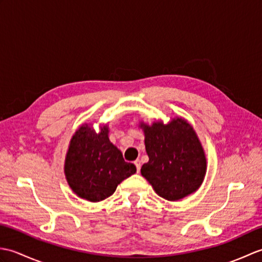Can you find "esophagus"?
<instances>
[{
    "instance_id": "34e87169",
    "label": "esophagus",
    "mask_w": 262,
    "mask_h": 262,
    "mask_svg": "<svg viewBox=\"0 0 262 262\" xmlns=\"http://www.w3.org/2000/svg\"><path fill=\"white\" fill-rule=\"evenodd\" d=\"M134 163H135V165H136V169H137V172H140V170H141V161H140V160H136Z\"/></svg>"
}]
</instances>
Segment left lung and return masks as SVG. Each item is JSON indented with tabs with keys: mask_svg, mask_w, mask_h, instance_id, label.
<instances>
[{
	"mask_svg": "<svg viewBox=\"0 0 262 262\" xmlns=\"http://www.w3.org/2000/svg\"><path fill=\"white\" fill-rule=\"evenodd\" d=\"M145 135L148 162L143 164L142 176L160 197L176 202L194 192L206 174L205 151L192 126L183 118L164 125L141 122Z\"/></svg>",
	"mask_w": 262,
	"mask_h": 262,
	"instance_id": "obj_1",
	"label": "left lung"
}]
</instances>
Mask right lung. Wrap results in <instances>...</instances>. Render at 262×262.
I'll return each mask as SVG.
<instances>
[{
	"label": "right lung",
	"instance_id": "obj_1",
	"mask_svg": "<svg viewBox=\"0 0 262 262\" xmlns=\"http://www.w3.org/2000/svg\"><path fill=\"white\" fill-rule=\"evenodd\" d=\"M109 128L98 134L92 126L82 125L71 138L66 153V180L77 196L97 203L110 197L117 186L136 172V166L125 162L122 154L108 137Z\"/></svg>",
	"mask_w": 262,
	"mask_h": 262
}]
</instances>
